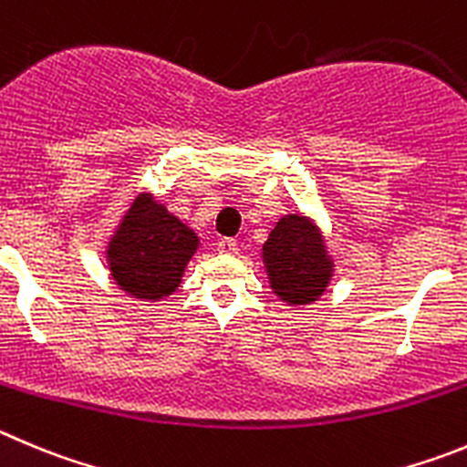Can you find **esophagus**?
Segmentation results:
<instances>
[{
    "label": "esophagus",
    "mask_w": 467,
    "mask_h": 467,
    "mask_svg": "<svg viewBox=\"0 0 467 467\" xmlns=\"http://www.w3.org/2000/svg\"><path fill=\"white\" fill-rule=\"evenodd\" d=\"M219 251L225 255H234L237 254V242H234V239H221Z\"/></svg>",
    "instance_id": "obj_1"
}]
</instances>
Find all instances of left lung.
I'll use <instances>...</instances> for the list:
<instances>
[{
	"mask_svg": "<svg viewBox=\"0 0 467 467\" xmlns=\"http://www.w3.org/2000/svg\"><path fill=\"white\" fill-rule=\"evenodd\" d=\"M263 263L272 293L290 306L317 302L334 276V260L320 228L302 213L278 219L263 244Z\"/></svg>",
	"mask_w": 467,
	"mask_h": 467,
	"instance_id": "1",
	"label": "left lung"
}]
</instances>
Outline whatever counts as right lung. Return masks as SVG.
Here are the masks:
<instances>
[{"label": "right lung", "instance_id": "obj_1", "mask_svg": "<svg viewBox=\"0 0 467 467\" xmlns=\"http://www.w3.org/2000/svg\"><path fill=\"white\" fill-rule=\"evenodd\" d=\"M200 237L151 193L135 195L106 248L112 281L129 297L161 302L180 287Z\"/></svg>", "mask_w": 467, "mask_h": 467}]
</instances>
